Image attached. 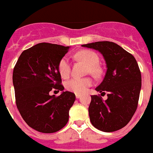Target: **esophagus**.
I'll use <instances>...</instances> for the list:
<instances>
[{"instance_id": "34e87169", "label": "esophagus", "mask_w": 153, "mask_h": 153, "mask_svg": "<svg viewBox=\"0 0 153 153\" xmlns=\"http://www.w3.org/2000/svg\"><path fill=\"white\" fill-rule=\"evenodd\" d=\"M75 96H76L77 99H79L81 97V95L80 94H75Z\"/></svg>"}]
</instances>
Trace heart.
<instances>
[{
    "mask_svg": "<svg viewBox=\"0 0 153 153\" xmlns=\"http://www.w3.org/2000/svg\"><path fill=\"white\" fill-rule=\"evenodd\" d=\"M75 57L79 60L85 62L89 66V71L93 74H98L99 68L97 65L100 59L96 53L90 51H81L75 54ZM58 71L61 76L64 79H67L70 75L71 64L69 59L65 57L59 61ZM92 80L90 78H74L68 81L65 84V87L70 92L76 94H82L91 86Z\"/></svg>",
    "mask_w": 153,
    "mask_h": 153,
    "instance_id": "heart-1",
    "label": "heart"
}]
</instances>
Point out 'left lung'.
<instances>
[{
    "instance_id": "obj_1",
    "label": "left lung",
    "mask_w": 153,
    "mask_h": 153,
    "mask_svg": "<svg viewBox=\"0 0 153 153\" xmlns=\"http://www.w3.org/2000/svg\"><path fill=\"white\" fill-rule=\"evenodd\" d=\"M94 49L106 61V72L97 92H107V100L91 96L88 114L98 130L112 132L120 130L130 121L138 106L142 76L135 58L117 43L109 41L82 45Z\"/></svg>"
}]
</instances>
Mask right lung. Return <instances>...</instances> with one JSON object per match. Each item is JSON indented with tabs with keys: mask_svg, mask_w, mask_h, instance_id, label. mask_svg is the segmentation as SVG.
Returning <instances> with one entry per match:
<instances>
[{
	"mask_svg": "<svg viewBox=\"0 0 153 153\" xmlns=\"http://www.w3.org/2000/svg\"><path fill=\"white\" fill-rule=\"evenodd\" d=\"M69 47L41 43L22 53L13 71L15 102L30 128L43 133L58 131L68 121L75 95L65 91L51 96L53 89L64 90L58 71L59 61Z\"/></svg>",
	"mask_w": 153,
	"mask_h": 153,
	"instance_id": "1",
	"label": "right lung"
}]
</instances>
